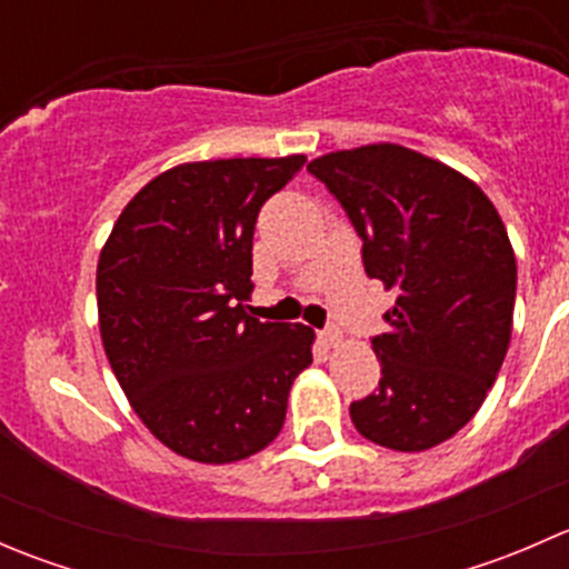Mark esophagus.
Wrapping results in <instances>:
<instances>
[{
  "label": "esophagus",
  "instance_id": "esophagus-1",
  "mask_svg": "<svg viewBox=\"0 0 569 569\" xmlns=\"http://www.w3.org/2000/svg\"><path fill=\"white\" fill-rule=\"evenodd\" d=\"M319 338L325 347H336V343L341 341V330H338V327H325V330L319 332Z\"/></svg>",
  "mask_w": 569,
  "mask_h": 569
}]
</instances>
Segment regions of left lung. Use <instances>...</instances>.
Returning a JSON list of instances; mask_svg holds the SVG:
<instances>
[{"mask_svg": "<svg viewBox=\"0 0 569 569\" xmlns=\"http://www.w3.org/2000/svg\"><path fill=\"white\" fill-rule=\"evenodd\" d=\"M308 173L363 239L366 274L396 291L388 332L371 338L380 388L349 405L355 429L393 451L432 449L476 416L507 358V228L473 181L391 142L327 153Z\"/></svg>", "mask_w": 569, "mask_h": 569, "instance_id": "left-lung-1", "label": "left lung"}]
</instances>
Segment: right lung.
<instances>
[{
    "mask_svg": "<svg viewBox=\"0 0 569 569\" xmlns=\"http://www.w3.org/2000/svg\"><path fill=\"white\" fill-rule=\"evenodd\" d=\"M306 157L178 164L114 222L96 272L109 366L140 421L194 462L272 443L313 330L244 313L261 206Z\"/></svg>",
    "mask_w": 569,
    "mask_h": 569,
    "instance_id": "1",
    "label": "right lung"
}]
</instances>
